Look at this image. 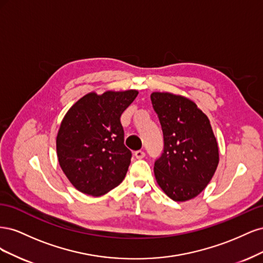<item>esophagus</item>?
<instances>
[{
    "mask_svg": "<svg viewBox=\"0 0 263 263\" xmlns=\"http://www.w3.org/2000/svg\"><path fill=\"white\" fill-rule=\"evenodd\" d=\"M145 156H146V154L142 150L135 151V157H136L137 159H142V158H145Z\"/></svg>",
    "mask_w": 263,
    "mask_h": 263,
    "instance_id": "1",
    "label": "esophagus"
}]
</instances>
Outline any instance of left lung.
I'll list each match as a JSON object with an SVG mask.
<instances>
[{"label": "left lung", "instance_id": "8db88e82", "mask_svg": "<svg viewBox=\"0 0 263 263\" xmlns=\"http://www.w3.org/2000/svg\"><path fill=\"white\" fill-rule=\"evenodd\" d=\"M150 99L164 142L155 162L156 180L173 201H189L206 187L218 165V145L210 119L181 95L154 92Z\"/></svg>", "mask_w": 263, "mask_h": 263}]
</instances>
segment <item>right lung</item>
<instances>
[{"label":"right lung","mask_w":263,"mask_h":263,"mask_svg":"<svg viewBox=\"0 0 263 263\" xmlns=\"http://www.w3.org/2000/svg\"><path fill=\"white\" fill-rule=\"evenodd\" d=\"M137 95L136 90L92 92L63 117L55 140L58 161L80 192L101 196L124 180L132 151L124 145L121 115Z\"/></svg>","instance_id":"right-lung-1"}]
</instances>
